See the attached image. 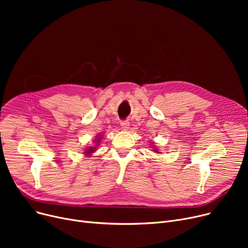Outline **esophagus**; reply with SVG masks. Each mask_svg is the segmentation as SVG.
<instances>
[{"mask_svg": "<svg viewBox=\"0 0 248 248\" xmlns=\"http://www.w3.org/2000/svg\"><path fill=\"white\" fill-rule=\"evenodd\" d=\"M121 127H122V129H124V131H126V129H128V127H129V123L126 121L121 122Z\"/></svg>", "mask_w": 248, "mask_h": 248, "instance_id": "1", "label": "esophagus"}]
</instances>
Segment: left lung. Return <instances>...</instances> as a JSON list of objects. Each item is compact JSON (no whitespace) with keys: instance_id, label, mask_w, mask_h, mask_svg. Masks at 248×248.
Instances as JSON below:
<instances>
[{"instance_id":"1","label":"left lung","mask_w":248,"mask_h":248,"mask_svg":"<svg viewBox=\"0 0 248 248\" xmlns=\"http://www.w3.org/2000/svg\"><path fill=\"white\" fill-rule=\"evenodd\" d=\"M154 151H155V153H158V151H159V150H158V149H155Z\"/></svg>"}]
</instances>
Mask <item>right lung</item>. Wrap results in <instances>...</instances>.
Segmentation results:
<instances>
[{
    "mask_svg": "<svg viewBox=\"0 0 248 248\" xmlns=\"http://www.w3.org/2000/svg\"><path fill=\"white\" fill-rule=\"evenodd\" d=\"M100 140H101V137L100 136H97L96 137V139L94 140V146H93V147H88L86 150H85V152L83 153V154H85L86 155H90L91 154H93V153H94L95 151H96V147L98 146V144H99V142H100Z\"/></svg>",
    "mask_w": 248,
    "mask_h": 248,
    "instance_id": "add662e5",
    "label": "right lung"
}]
</instances>
